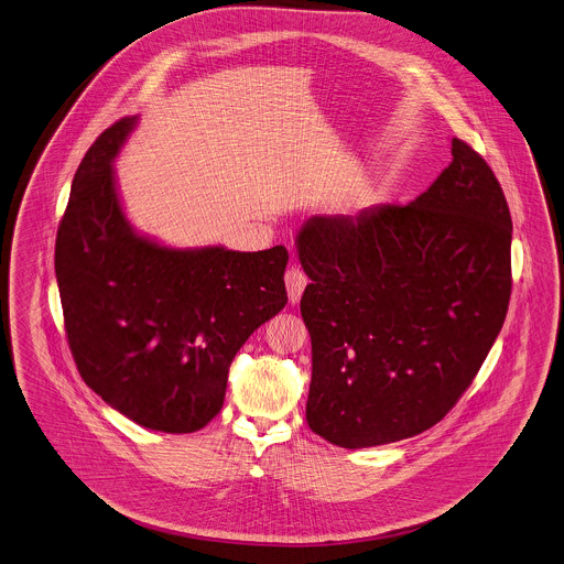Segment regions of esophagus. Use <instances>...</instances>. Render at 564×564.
Returning a JSON list of instances; mask_svg holds the SVG:
<instances>
[{"mask_svg": "<svg viewBox=\"0 0 564 564\" xmlns=\"http://www.w3.org/2000/svg\"><path fill=\"white\" fill-rule=\"evenodd\" d=\"M306 283H308V279H306V274H304L303 268H299V265H292V268H288V272H285V285H288V296H290V303L296 304L299 301H301V296H303Z\"/></svg>", "mask_w": 564, "mask_h": 564, "instance_id": "34e87169", "label": "esophagus"}]
</instances>
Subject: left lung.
<instances>
[{"label":"left lung","instance_id":"8db88e82","mask_svg":"<svg viewBox=\"0 0 564 564\" xmlns=\"http://www.w3.org/2000/svg\"><path fill=\"white\" fill-rule=\"evenodd\" d=\"M451 165L405 206L308 218V427L365 448L440 423L477 378L511 299L513 223L498 177L453 137Z\"/></svg>","mask_w":564,"mask_h":564}]
</instances>
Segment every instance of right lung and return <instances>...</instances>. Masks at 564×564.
Listing matches in <instances>:
<instances>
[{"instance_id": "obj_1", "label": "right lung", "mask_w": 564, "mask_h": 564, "mask_svg": "<svg viewBox=\"0 0 564 564\" xmlns=\"http://www.w3.org/2000/svg\"><path fill=\"white\" fill-rule=\"evenodd\" d=\"M134 118L87 150L57 227L64 328L89 389L141 427L191 434L223 408L236 351L288 304V249L175 251L130 229L111 161Z\"/></svg>"}]
</instances>
